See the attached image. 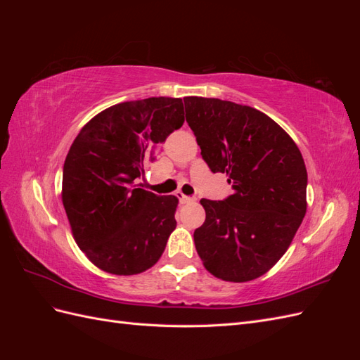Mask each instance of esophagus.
I'll use <instances>...</instances> for the list:
<instances>
[{
	"label": "esophagus",
	"mask_w": 360,
	"mask_h": 360,
	"mask_svg": "<svg viewBox=\"0 0 360 360\" xmlns=\"http://www.w3.org/2000/svg\"><path fill=\"white\" fill-rule=\"evenodd\" d=\"M176 197L179 198V201H180L181 204H186V202H191V201L195 200V198L188 197V195H184V193H181V192H176Z\"/></svg>",
	"instance_id": "1"
}]
</instances>
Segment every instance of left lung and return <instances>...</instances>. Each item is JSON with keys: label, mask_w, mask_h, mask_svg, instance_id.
<instances>
[{"label": "left lung", "mask_w": 360, "mask_h": 360, "mask_svg": "<svg viewBox=\"0 0 360 360\" xmlns=\"http://www.w3.org/2000/svg\"><path fill=\"white\" fill-rule=\"evenodd\" d=\"M186 122L212 172H226L234 193L202 198L205 221L193 233L204 267L246 282L285 254L307 213L308 174L300 150L274 120L234 102L184 97Z\"/></svg>", "instance_id": "obj_1"}]
</instances>
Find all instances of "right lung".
<instances>
[{
  "instance_id": "right-lung-1",
  "label": "right lung",
  "mask_w": 360,
  "mask_h": 360,
  "mask_svg": "<svg viewBox=\"0 0 360 360\" xmlns=\"http://www.w3.org/2000/svg\"><path fill=\"white\" fill-rule=\"evenodd\" d=\"M184 123L179 97H148L97 114L75 138L63 168V205L94 266L136 275L165 250L179 200L138 188L147 162Z\"/></svg>"
}]
</instances>
